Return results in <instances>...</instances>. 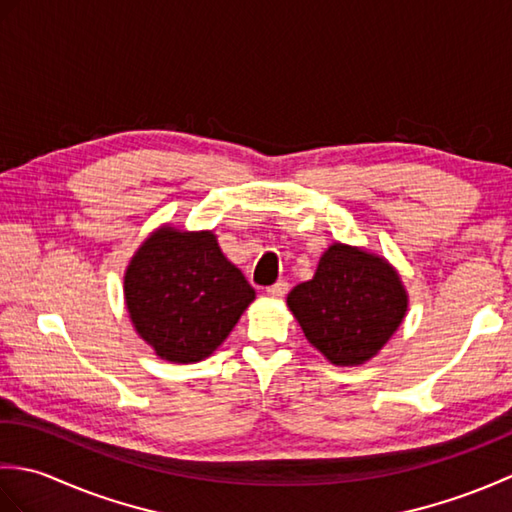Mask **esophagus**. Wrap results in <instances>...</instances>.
Returning <instances> with one entry per match:
<instances>
[{
    "label": "esophagus",
    "instance_id": "1",
    "mask_svg": "<svg viewBox=\"0 0 512 512\" xmlns=\"http://www.w3.org/2000/svg\"><path fill=\"white\" fill-rule=\"evenodd\" d=\"M266 292H268L270 297L281 299V297H286V292H288V284H286V281H277V284L268 286V288H266Z\"/></svg>",
    "mask_w": 512,
    "mask_h": 512
}]
</instances>
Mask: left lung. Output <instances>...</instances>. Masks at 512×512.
Returning a JSON list of instances; mask_svg holds the SVG:
<instances>
[{
  "label": "left lung",
  "mask_w": 512,
  "mask_h": 512,
  "mask_svg": "<svg viewBox=\"0 0 512 512\" xmlns=\"http://www.w3.org/2000/svg\"><path fill=\"white\" fill-rule=\"evenodd\" d=\"M288 308L330 363L363 365L400 328L407 292L383 257L336 242L314 277L290 290Z\"/></svg>",
  "instance_id": "8db88e82"
}]
</instances>
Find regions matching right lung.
Returning a JSON list of instances; mask_svg holds the SVG:
<instances>
[{
    "mask_svg": "<svg viewBox=\"0 0 512 512\" xmlns=\"http://www.w3.org/2000/svg\"><path fill=\"white\" fill-rule=\"evenodd\" d=\"M125 303L138 336L171 363L211 356L255 299L211 231L162 226L125 270Z\"/></svg>",
    "mask_w": 512,
    "mask_h": 512,
    "instance_id": "obj_1",
    "label": "right lung"
}]
</instances>
